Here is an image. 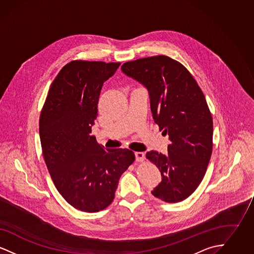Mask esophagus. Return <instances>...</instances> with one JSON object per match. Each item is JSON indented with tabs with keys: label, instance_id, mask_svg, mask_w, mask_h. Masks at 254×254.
<instances>
[{
	"label": "esophagus",
	"instance_id": "1",
	"mask_svg": "<svg viewBox=\"0 0 254 254\" xmlns=\"http://www.w3.org/2000/svg\"><path fill=\"white\" fill-rule=\"evenodd\" d=\"M135 159L137 162H143L145 160L144 152H135Z\"/></svg>",
	"mask_w": 254,
	"mask_h": 254
}]
</instances>
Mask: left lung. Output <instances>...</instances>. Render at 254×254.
Here are the masks:
<instances>
[{
    "mask_svg": "<svg viewBox=\"0 0 254 254\" xmlns=\"http://www.w3.org/2000/svg\"><path fill=\"white\" fill-rule=\"evenodd\" d=\"M121 69L147 88L152 117L170 140L167 155L145 154L162 175L151 193L181 202L203 180L212 152L213 123L204 93L181 63L165 55L127 62Z\"/></svg>",
    "mask_w": 254,
    "mask_h": 254,
    "instance_id": "1",
    "label": "left lung"
}]
</instances>
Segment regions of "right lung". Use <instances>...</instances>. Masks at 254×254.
I'll use <instances>...</instances> for the list:
<instances>
[{
    "label": "right lung",
    "instance_id": "1",
    "mask_svg": "<svg viewBox=\"0 0 254 254\" xmlns=\"http://www.w3.org/2000/svg\"><path fill=\"white\" fill-rule=\"evenodd\" d=\"M121 63L72 61L50 85L39 132L51 179L64 200L81 211L109 206L119 179L135 160L129 149H107L90 135L103 84Z\"/></svg>",
    "mask_w": 254,
    "mask_h": 254
}]
</instances>
